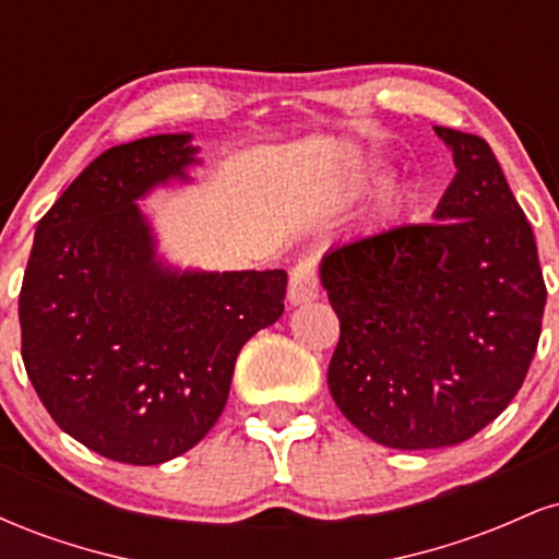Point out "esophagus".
<instances>
[{"label": "esophagus", "mask_w": 559, "mask_h": 559, "mask_svg": "<svg viewBox=\"0 0 559 559\" xmlns=\"http://www.w3.org/2000/svg\"><path fill=\"white\" fill-rule=\"evenodd\" d=\"M318 299V275L312 262H299L288 278V305L299 307Z\"/></svg>", "instance_id": "1"}]
</instances>
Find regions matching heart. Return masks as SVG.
I'll return each mask as SVG.
<instances>
[{"instance_id": "obj_1", "label": "heart", "mask_w": 559, "mask_h": 559, "mask_svg": "<svg viewBox=\"0 0 559 559\" xmlns=\"http://www.w3.org/2000/svg\"><path fill=\"white\" fill-rule=\"evenodd\" d=\"M357 183H360V176L349 178V181L342 186V191H352ZM404 197H407V194H404L402 186H386V191H383L381 199H378V215H381V217L394 215L396 210H400L404 204Z\"/></svg>"}]
</instances>
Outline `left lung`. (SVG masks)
I'll list each match as a JSON object with an SVG mask.
<instances>
[{"instance_id": "8db88e82", "label": "left lung", "mask_w": 559, "mask_h": 559, "mask_svg": "<svg viewBox=\"0 0 559 559\" xmlns=\"http://www.w3.org/2000/svg\"><path fill=\"white\" fill-rule=\"evenodd\" d=\"M454 173L426 226L342 243L320 260L342 336L329 389L391 449L452 447L512 402L547 305L536 241L491 146L433 126Z\"/></svg>"}]
</instances>
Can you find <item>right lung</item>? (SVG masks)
<instances>
[{
  "instance_id": "obj_1",
  "label": "right lung",
  "mask_w": 559,
  "mask_h": 559,
  "mask_svg": "<svg viewBox=\"0 0 559 559\" xmlns=\"http://www.w3.org/2000/svg\"><path fill=\"white\" fill-rule=\"evenodd\" d=\"M194 133L102 152L38 221L21 288L23 362L92 452L159 465L207 436L241 346L284 312L286 271H199L159 252L146 197L194 183Z\"/></svg>"
}]
</instances>
